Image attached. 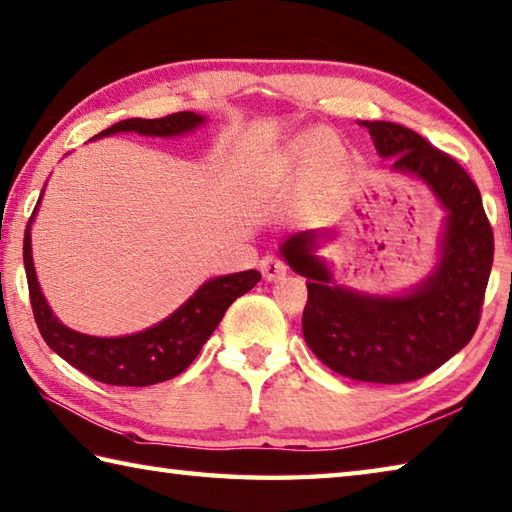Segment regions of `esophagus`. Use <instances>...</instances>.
I'll list each match as a JSON object with an SVG mask.
<instances>
[{
    "label": "esophagus",
    "instance_id": "esophagus-1",
    "mask_svg": "<svg viewBox=\"0 0 512 512\" xmlns=\"http://www.w3.org/2000/svg\"><path fill=\"white\" fill-rule=\"evenodd\" d=\"M259 270L268 279V282H275V279L286 275V264L275 255H266L262 262H259Z\"/></svg>",
    "mask_w": 512,
    "mask_h": 512
}]
</instances>
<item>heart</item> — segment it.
<instances>
[{
  "label": "heart",
  "instance_id": "heart-1",
  "mask_svg": "<svg viewBox=\"0 0 512 512\" xmlns=\"http://www.w3.org/2000/svg\"><path fill=\"white\" fill-rule=\"evenodd\" d=\"M328 139H335V135L333 133H317V135H304V137L295 139V142L284 150V155L279 157L277 173L279 175L293 173V170L302 168L308 159H310V164H324L326 157L335 155V144L328 142ZM339 153H344L342 146H339Z\"/></svg>",
  "mask_w": 512,
  "mask_h": 512
}]
</instances>
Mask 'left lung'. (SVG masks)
<instances>
[{"instance_id":"left-lung-1","label":"left lung","mask_w":512,"mask_h":512,"mask_svg":"<svg viewBox=\"0 0 512 512\" xmlns=\"http://www.w3.org/2000/svg\"><path fill=\"white\" fill-rule=\"evenodd\" d=\"M393 170L413 175L446 208L433 275L404 295L377 297L335 284L317 255V230L286 237L279 253L308 277L302 333L335 373L370 384H404L433 373L475 335L493 268V228L482 195L453 157L393 122H362Z\"/></svg>"}]
</instances>
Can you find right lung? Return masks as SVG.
I'll list each match as a JSON object with an SVG mask.
<instances>
[{
  "label": "right lung",
  "mask_w": 512,
  "mask_h": 512,
  "mask_svg": "<svg viewBox=\"0 0 512 512\" xmlns=\"http://www.w3.org/2000/svg\"><path fill=\"white\" fill-rule=\"evenodd\" d=\"M206 119L197 113H173L159 119H124L102 130L93 139L115 133H137L146 137L186 135ZM44 195V190H42ZM39 195V202H42ZM39 202L30 215L24 233V268L28 279L30 306L39 333L55 353L84 375L110 386H153L173 379L193 364L206 339L222 322L228 306L253 288L262 275L257 270H244L224 277H213L195 290L193 297L179 306L164 322L150 326L142 333L124 337H93L64 326L50 310L42 288L37 284L33 250H30V224L37 215Z\"/></svg>",
  "instance_id": "right-lung-1"
}]
</instances>
